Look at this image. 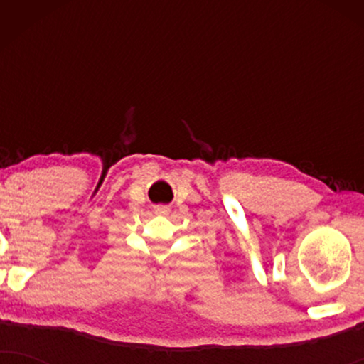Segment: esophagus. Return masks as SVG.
Wrapping results in <instances>:
<instances>
[{"instance_id": "34e87169", "label": "esophagus", "mask_w": 364, "mask_h": 364, "mask_svg": "<svg viewBox=\"0 0 364 364\" xmlns=\"http://www.w3.org/2000/svg\"><path fill=\"white\" fill-rule=\"evenodd\" d=\"M168 212H171V208L168 207H164V205L156 207V213H159V215H167Z\"/></svg>"}]
</instances>
